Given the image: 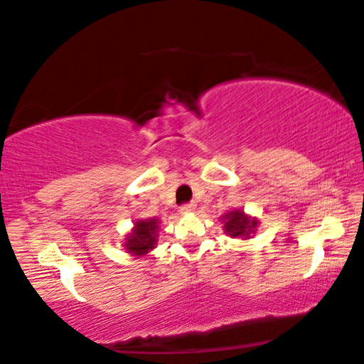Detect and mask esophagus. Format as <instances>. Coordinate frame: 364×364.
I'll use <instances>...</instances> for the list:
<instances>
[{"label":"esophagus","mask_w":364,"mask_h":364,"mask_svg":"<svg viewBox=\"0 0 364 364\" xmlns=\"http://www.w3.org/2000/svg\"><path fill=\"white\" fill-rule=\"evenodd\" d=\"M194 209H196V204H194V203H186V204H183L180 211H181L183 214H188V213H193Z\"/></svg>","instance_id":"obj_1"}]
</instances>
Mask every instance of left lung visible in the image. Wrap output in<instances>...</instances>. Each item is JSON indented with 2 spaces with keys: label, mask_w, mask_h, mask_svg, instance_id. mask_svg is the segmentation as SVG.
I'll return each instance as SVG.
<instances>
[{
  "label": "left lung",
  "mask_w": 364,
  "mask_h": 364,
  "mask_svg": "<svg viewBox=\"0 0 364 364\" xmlns=\"http://www.w3.org/2000/svg\"><path fill=\"white\" fill-rule=\"evenodd\" d=\"M224 232L231 235V237H245L247 239L250 234L255 231L259 221L255 218H250L240 209H234L223 216Z\"/></svg>",
  "instance_id": "obj_1"
}]
</instances>
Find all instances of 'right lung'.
Listing matches in <instances>:
<instances>
[{"instance_id": "1", "label": "right lung", "mask_w": 364, "mask_h": 364, "mask_svg": "<svg viewBox=\"0 0 364 364\" xmlns=\"http://www.w3.org/2000/svg\"><path fill=\"white\" fill-rule=\"evenodd\" d=\"M158 232V219H145V221H136L133 231L127 235L125 240V249L127 252L132 255H145L150 252L151 249H155L156 244V234Z\"/></svg>"}]
</instances>
